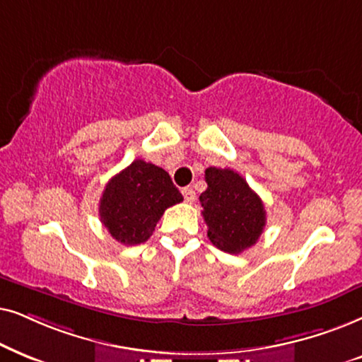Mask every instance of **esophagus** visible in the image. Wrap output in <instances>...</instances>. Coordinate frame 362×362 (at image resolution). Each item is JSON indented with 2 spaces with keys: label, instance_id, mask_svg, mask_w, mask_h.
Returning a JSON list of instances; mask_svg holds the SVG:
<instances>
[{
  "label": "esophagus",
  "instance_id": "1",
  "mask_svg": "<svg viewBox=\"0 0 362 362\" xmlns=\"http://www.w3.org/2000/svg\"><path fill=\"white\" fill-rule=\"evenodd\" d=\"M182 194H184V199H185L187 204H194V202L197 200V195H195L194 189H189V187H187V189L182 190Z\"/></svg>",
  "mask_w": 362,
  "mask_h": 362
}]
</instances>
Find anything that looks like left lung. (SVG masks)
Listing matches in <instances>:
<instances>
[{
    "instance_id": "1",
    "label": "left lung",
    "mask_w": 362,
    "mask_h": 362,
    "mask_svg": "<svg viewBox=\"0 0 362 362\" xmlns=\"http://www.w3.org/2000/svg\"><path fill=\"white\" fill-rule=\"evenodd\" d=\"M205 182L209 187L200 195V204L210 242L231 255L253 247L267 223L262 199L231 168L209 167Z\"/></svg>"
}]
</instances>
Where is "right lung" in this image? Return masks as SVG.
<instances>
[{
  "label": "right lung",
  "instance_id": "right-lung-1",
  "mask_svg": "<svg viewBox=\"0 0 362 362\" xmlns=\"http://www.w3.org/2000/svg\"><path fill=\"white\" fill-rule=\"evenodd\" d=\"M182 200L163 168L137 158L107 182L99 215L110 237L129 247L147 242L163 211Z\"/></svg>",
  "mask_w": 362,
  "mask_h": 362
}]
</instances>
